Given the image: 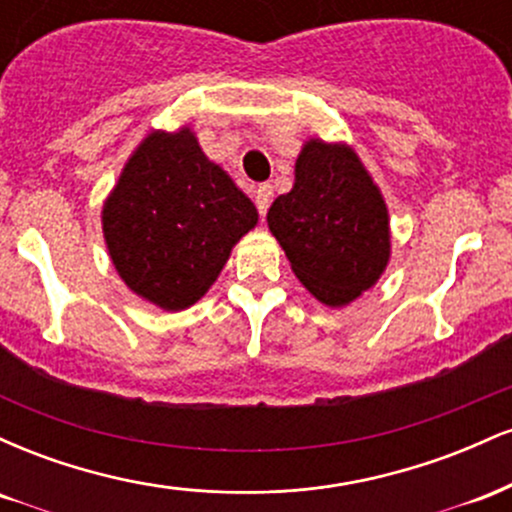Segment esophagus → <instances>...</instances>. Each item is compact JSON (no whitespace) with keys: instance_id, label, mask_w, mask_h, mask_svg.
Here are the masks:
<instances>
[{"instance_id":"esophagus-1","label":"esophagus","mask_w":512,"mask_h":512,"mask_svg":"<svg viewBox=\"0 0 512 512\" xmlns=\"http://www.w3.org/2000/svg\"><path fill=\"white\" fill-rule=\"evenodd\" d=\"M272 197H274L272 185H260L255 190V207H257V211H260V219L267 216V209H269V204H272Z\"/></svg>"}]
</instances>
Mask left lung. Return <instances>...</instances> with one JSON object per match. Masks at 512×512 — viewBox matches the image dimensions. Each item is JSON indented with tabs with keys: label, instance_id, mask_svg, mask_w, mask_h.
I'll return each mask as SVG.
<instances>
[{
	"label": "left lung",
	"instance_id": "1",
	"mask_svg": "<svg viewBox=\"0 0 512 512\" xmlns=\"http://www.w3.org/2000/svg\"><path fill=\"white\" fill-rule=\"evenodd\" d=\"M293 274L332 308L368 291L390 260V219L378 185L346 144L310 139L293 190L267 211Z\"/></svg>",
	"mask_w": 512,
	"mask_h": 512
}]
</instances>
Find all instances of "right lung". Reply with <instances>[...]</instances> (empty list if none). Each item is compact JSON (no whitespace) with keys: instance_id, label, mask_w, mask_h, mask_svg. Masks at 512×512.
<instances>
[{"instance_id":"obj_1","label":"right lung","mask_w":512,"mask_h":512,"mask_svg":"<svg viewBox=\"0 0 512 512\" xmlns=\"http://www.w3.org/2000/svg\"><path fill=\"white\" fill-rule=\"evenodd\" d=\"M255 223V204L204 156L190 127L151 132L103 207L117 274L163 310L197 303Z\"/></svg>"}]
</instances>
